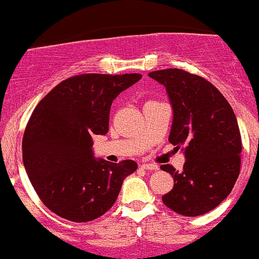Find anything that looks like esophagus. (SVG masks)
Instances as JSON below:
<instances>
[{"label": "esophagus", "instance_id": "esophagus-1", "mask_svg": "<svg viewBox=\"0 0 259 259\" xmlns=\"http://www.w3.org/2000/svg\"><path fill=\"white\" fill-rule=\"evenodd\" d=\"M141 167H142L143 170H158V166L155 165V163H143Z\"/></svg>", "mask_w": 259, "mask_h": 259}]
</instances>
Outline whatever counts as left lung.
<instances>
[{
    "label": "left lung",
    "instance_id": "8db88e82",
    "mask_svg": "<svg viewBox=\"0 0 259 259\" xmlns=\"http://www.w3.org/2000/svg\"><path fill=\"white\" fill-rule=\"evenodd\" d=\"M148 76L166 88L172 107L168 141L181 148L186 160L181 172L161 166L175 183L162 201L181 215H203L229 195L239 176L237 117L224 96L201 76L181 69L151 71Z\"/></svg>",
    "mask_w": 259,
    "mask_h": 259
}]
</instances>
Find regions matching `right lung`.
<instances>
[{
  "mask_svg": "<svg viewBox=\"0 0 259 259\" xmlns=\"http://www.w3.org/2000/svg\"><path fill=\"white\" fill-rule=\"evenodd\" d=\"M141 74H83L65 79L40 101L22 138V161L39 198L56 215L91 222L113 206L123 180L137 170L124 160L96 158L93 135H106L121 92Z\"/></svg>",
  "mask_w": 259,
  "mask_h": 259,
  "instance_id": "obj_1",
  "label": "right lung"
}]
</instances>
